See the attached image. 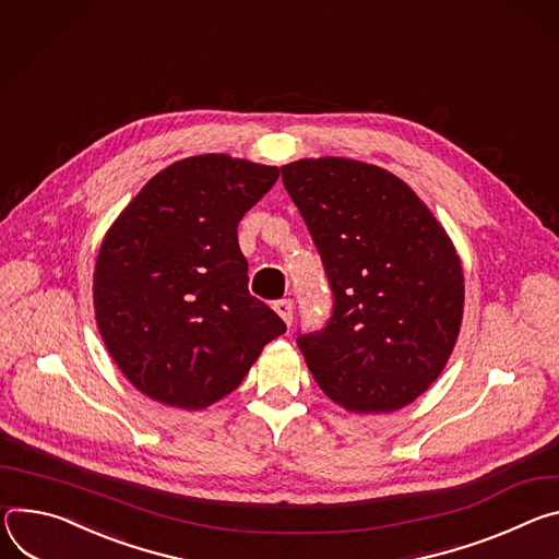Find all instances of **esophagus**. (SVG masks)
<instances>
[{
    "label": "esophagus",
    "mask_w": 559,
    "mask_h": 559,
    "mask_svg": "<svg viewBox=\"0 0 559 559\" xmlns=\"http://www.w3.org/2000/svg\"><path fill=\"white\" fill-rule=\"evenodd\" d=\"M273 308H275V313L286 322V326L293 324V301L290 299H277L273 304Z\"/></svg>",
    "instance_id": "obj_1"
}]
</instances>
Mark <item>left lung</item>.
I'll return each mask as SVG.
<instances>
[{"instance_id": "left-lung-1", "label": "left lung", "mask_w": 559, "mask_h": 559, "mask_svg": "<svg viewBox=\"0 0 559 559\" xmlns=\"http://www.w3.org/2000/svg\"><path fill=\"white\" fill-rule=\"evenodd\" d=\"M282 179L333 290L326 326L297 337L308 370L346 411L404 408L440 378L460 335L464 275L451 237L380 166L299 159Z\"/></svg>"}]
</instances>
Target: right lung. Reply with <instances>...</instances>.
I'll use <instances>...</instances> for the list:
<instances>
[{
	"label": "right lung",
	"instance_id": "obj_1",
	"mask_svg": "<svg viewBox=\"0 0 559 559\" xmlns=\"http://www.w3.org/2000/svg\"><path fill=\"white\" fill-rule=\"evenodd\" d=\"M280 177L224 153L186 157L146 181L108 228L93 275L99 335L151 400L200 411L235 391L286 331L248 293L237 224Z\"/></svg>",
	"mask_w": 559,
	"mask_h": 559
}]
</instances>
